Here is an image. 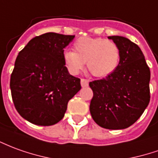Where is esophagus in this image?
Listing matches in <instances>:
<instances>
[{"mask_svg": "<svg viewBox=\"0 0 158 158\" xmlns=\"http://www.w3.org/2000/svg\"><path fill=\"white\" fill-rule=\"evenodd\" d=\"M80 84H81V86L82 87H87L89 85V80L85 79H81Z\"/></svg>", "mask_w": 158, "mask_h": 158, "instance_id": "1", "label": "esophagus"}]
</instances>
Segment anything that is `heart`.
<instances>
[{
    "label": "heart",
    "instance_id": "obj_1",
    "mask_svg": "<svg viewBox=\"0 0 158 158\" xmlns=\"http://www.w3.org/2000/svg\"><path fill=\"white\" fill-rule=\"evenodd\" d=\"M73 48L75 52L72 50L63 52V62L73 75H77L87 61V67L95 76L106 77L117 68L120 62V48L111 40L82 37L75 41Z\"/></svg>",
    "mask_w": 158,
    "mask_h": 158
}]
</instances>
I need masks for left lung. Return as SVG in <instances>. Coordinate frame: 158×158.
I'll use <instances>...</instances> for the list:
<instances>
[{"mask_svg":"<svg viewBox=\"0 0 158 158\" xmlns=\"http://www.w3.org/2000/svg\"><path fill=\"white\" fill-rule=\"evenodd\" d=\"M108 38L120 48V62L105 79L90 82L93 91L90 112L103 128L124 129L137 121L148 106L151 72L138 45L121 36Z\"/></svg>","mask_w":158,"mask_h":158,"instance_id":"1","label":"left lung"}]
</instances>
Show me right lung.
I'll list each match as a JSON object with an SVG mask.
<instances>
[{
    "label": "right lung",
    "mask_w": 158,
    "mask_h": 158,
    "mask_svg": "<svg viewBox=\"0 0 158 158\" xmlns=\"http://www.w3.org/2000/svg\"><path fill=\"white\" fill-rule=\"evenodd\" d=\"M75 36L48 32L35 37L19 53L11 74L14 106L26 121L52 126L64 117L68 101L81 89L68 73L64 48Z\"/></svg>",
    "instance_id": "add662e5"
}]
</instances>
